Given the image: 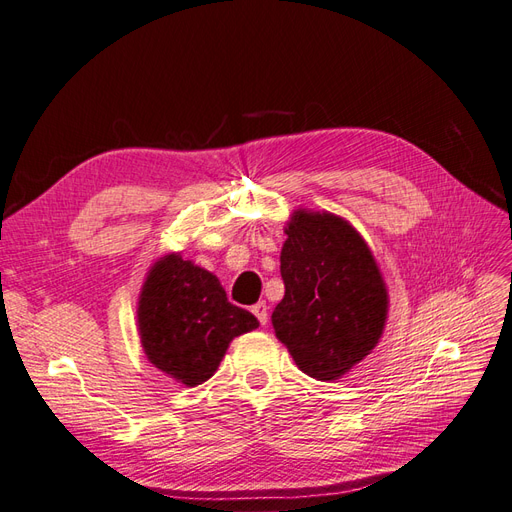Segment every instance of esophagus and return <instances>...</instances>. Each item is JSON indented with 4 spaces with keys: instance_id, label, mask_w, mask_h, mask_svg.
Returning a JSON list of instances; mask_svg holds the SVG:
<instances>
[{
    "instance_id": "34e87169",
    "label": "esophagus",
    "mask_w": 512,
    "mask_h": 512,
    "mask_svg": "<svg viewBox=\"0 0 512 512\" xmlns=\"http://www.w3.org/2000/svg\"><path fill=\"white\" fill-rule=\"evenodd\" d=\"M252 312H254V316L258 318V322L262 324V327H265V324L269 322V305L265 301H260V303H256L252 307Z\"/></svg>"
}]
</instances>
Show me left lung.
I'll list each match as a JSON object with an SVG mask.
<instances>
[{
    "mask_svg": "<svg viewBox=\"0 0 512 512\" xmlns=\"http://www.w3.org/2000/svg\"><path fill=\"white\" fill-rule=\"evenodd\" d=\"M282 250L284 299L273 329L303 374L342 378L374 350L386 320V288L369 247L331 213L297 211Z\"/></svg>",
    "mask_w": 512,
    "mask_h": 512,
    "instance_id": "8db88e82",
    "label": "left lung"
}]
</instances>
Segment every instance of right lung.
Segmentation results:
<instances>
[{"instance_id":"obj_1","label":"right lung","mask_w":512,"mask_h":512,"mask_svg":"<svg viewBox=\"0 0 512 512\" xmlns=\"http://www.w3.org/2000/svg\"><path fill=\"white\" fill-rule=\"evenodd\" d=\"M138 327L149 361L196 386L215 374L232 337L254 331L258 320L228 301L218 277L170 254L147 277Z\"/></svg>"}]
</instances>
